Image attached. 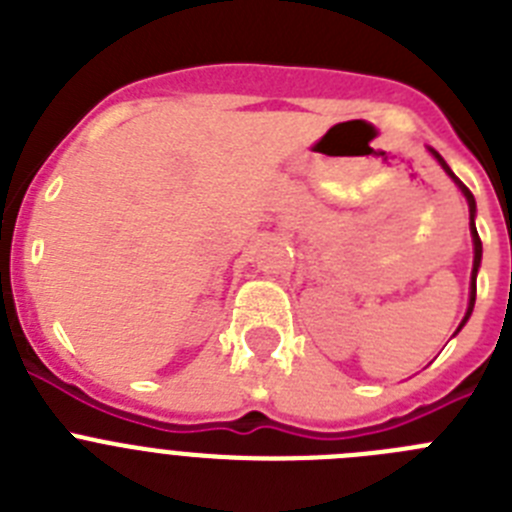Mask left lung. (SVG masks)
I'll use <instances>...</instances> for the list:
<instances>
[{"label": "left lung", "instance_id": "left-lung-1", "mask_svg": "<svg viewBox=\"0 0 512 512\" xmlns=\"http://www.w3.org/2000/svg\"><path fill=\"white\" fill-rule=\"evenodd\" d=\"M431 153H433V156H436V161H438V164L443 166V171H446V174H449L451 179H454V184H456V187L461 189V194H464V197H467V205H469V230H472V241H474L472 292H469V307H467V315H464V320H461V323H459V328H456V333H459V330L464 328V323H467V320H469V315H472V310H474V300H477V269H479V261H482V241H479V235H477V225H474V212H477V202H474V194L469 192V189L464 187V184L459 182V176H456L454 171L449 169V164H446V161H443V158L438 156L436 151H433V148H431Z\"/></svg>", "mask_w": 512, "mask_h": 512}]
</instances>
